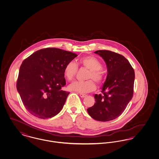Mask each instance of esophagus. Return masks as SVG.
<instances>
[{
	"instance_id": "34e87169",
	"label": "esophagus",
	"mask_w": 159,
	"mask_h": 159,
	"mask_svg": "<svg viewBox=\"0 0 159 159\" xmlns=\"http://www.w3.org/2000/svg\"><path fill=\"white\" fill-rule=\"evenodd\" d=\"M80 97L81 98H85V97H86L87 96V94H83V93H80Z\"/></svg>"
}]
</instances>
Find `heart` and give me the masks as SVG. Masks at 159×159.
Returning <instances> with one entry per match:
<instances>
[{"label":"heart","mask_w":159,"mask_h":159,"mask_svg":"<svg viewBox=\"0 0 159 159\" xmlns=\"http://www.w3.org/2000/svg\"><path fill=\"white\" fill-rule=\"evenodd\" d=\"M79 64L81 67L89 70L87 79H92L99 84L102 83L105 80V72L102 67L100 60L97 57L89 56L83 57L79 60ZM78 71V66L75 62L70 61L65 65L64 75L69 81L72 80ZM92 80H88L84 82L75 81L70 84L69 89L70 90L80 93H89L96 89V84Z\"/></svg>","instance_id":"heart-1"}]
</instances>
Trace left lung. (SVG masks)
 I'll use <instances>...</instances> for the list:
<instances>
[{
    "instance_id": "obj_1",
    "label": "left lung",
    "mask_w": 159,
    "mask_h": 159,
    "mask_svg": "<svg viewBox=\"0 0 159 159\" xmlns=\"http://www.w3.org/2000/svg\"><path fill=\"white\" fill-rule=\"evenodd\" d=\"M105 60L108 75L102 94L94 95V105L87 109L91 117L98 121H108L119 117L134 95V72L125 57L113 51L98 50Z\"/></svg>"
}]
</instances>
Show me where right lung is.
<instances>
[{
    "mask_svg": "<svg viewBox=\"0 0 159 159\" xmlns=\"http://www.w3.org/2000/svg\"><path fill=\"white\" fill-rule=\"evenodd\" d=\"M77 56L59 48H47L34 52L23 61L17 89L29 113L47 119L60 112L69 94L61 90L66 85L64 68Z\"/></svg>",
    "mask_w": 159,
    "mask_h": 159,
    "instance_id": "obj_1",
    "label": "right lung"
}]
</instances>
